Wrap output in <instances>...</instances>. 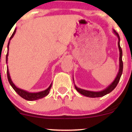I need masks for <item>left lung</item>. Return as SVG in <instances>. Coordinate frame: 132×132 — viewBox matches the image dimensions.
I'll list each match as a JSON object with an SVG mask.
<instances>
[{"label": "left lung", "mask_w": 132, "mask_h": 132, "mask_svg": "<svg viewBox=\"0 0 132 132\" xmlns=\"http://www.w3.org/2000/svg\"><path fill=\"white\" fill-rule=\"evenodd\" d=\"M113 32L115 35L118 37L119 41H118V46H119V50L120 52V56H119V72H118L116 78H115L114 81H113L111 84H110L108 87H107L104 90H101V91H90V90H84V89H82L81 88H79L77 87L75 85V88L76 89V90L78 92H79L80 94L82 95H84V96L89 97H100L104 96V95L107 94H109L110 92H111L112 90L116 88L117 85L118 84L119 82L120 81V79L121 76H122V72H123V62H122V48H121L120 45V37L119 35L118 34L117 32H116V30H113ZM74 81V79H73Z\"/></svg>", "instance_id": "1"}]
</instances>
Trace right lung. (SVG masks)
<instances>
[{
  "instance_id": "obj_1",
  "label": "right lung",
  "mask_w": 132,
  "mask_h": 132,
  "mask_svg": "<svg viewBox=\"0 0 132 132\" xmlns=\"http://www.w3.org/2000/svg\"><path fill=\"white\" fill-rule=\"evenodd\" d=\"M16 28H15L13 31V33L12 35V36L10 38V40L9 41L8 43V45H7V55H6V63L7 64V61H8V56H9V44H10V42L11 40V39L14 36L15 33L16 32ZM7 78H8V80L10 84L11 85L12 88L14 89V90L15 91L16 93L19 94L20 96L22 97V98H23L24 99L27 100V101H35V100H38L42 99V98L46 96L47 95L49 94L51 86H52V84H50V86L47 88L46 90H44L43 91L41 92H29L28 91H26L25 90H23V89H21L17 87L16 86L13 84V82L12 81L11 78H10V74H9V68L8 66H7Z\"/></svg>"
}]
</instances>
